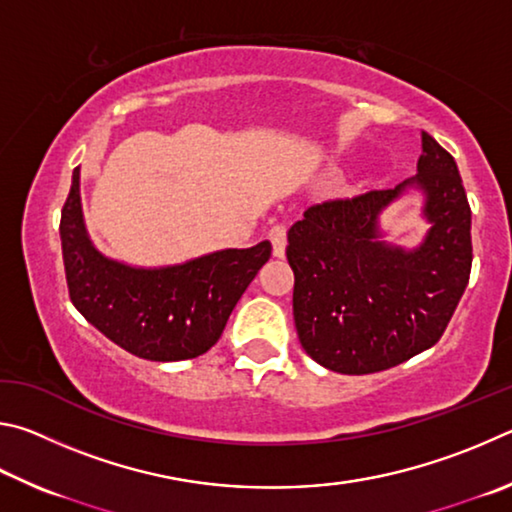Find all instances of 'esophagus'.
<instances>
[{"label":"esophagus","mask_w":512,"mask_h":512,"mask_svg":"<svg viewBox=\"0 0 512 512\" xmlns=\"http://www.w3.org/2000/svg\"><path fill=\"white\" fill-rule=\"evenodd\" d=\"M267 238L272 242V254L276 258H283L285 247H288V229H285V224H274L270 233H267Z\"/></svg>","instance_id":"obj_1"}]
</instances>
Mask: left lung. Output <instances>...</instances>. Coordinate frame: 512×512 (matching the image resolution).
<instances>
[{
	"mask_svg": "<svg viewBox=\"0 0 512 512\" xmlns=\"http://www.w3.org/2000/svg\"><path fill=\"white\" fill-rule=\"evenodd\" d=\"M418 175L312 204L288 231L294 326L312 360L344 375L378 373L432 348L470 281L472 213L454 157L420 132ZM416 185L433 222L416 250L379 240V213Z\"/></svg>",
	"mask_w": 512,
	"mask_h": 512,
	"instance_id": "left-lung-1",
	"label": "left lung"
}]
</instances>
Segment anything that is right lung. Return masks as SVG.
Here are the masks:
<instances>
[{"instance_id":"obj_1","label":"right lung","mask_w":512,"mask_h":512,"mask_svg":"<svg viewBox=\"0 0 512 512\" xmlns=\"http://www.w3.org/2000/svg\"><path fill=\"white\" fill-rule=\"evenodd\" d=\"M60 240L76 310L116 346L150 362L191 360L209 351L272 254L263 240L159 270L110 261L87 236L78 168L62 206Z\"/></svg>"}]
</instances>
